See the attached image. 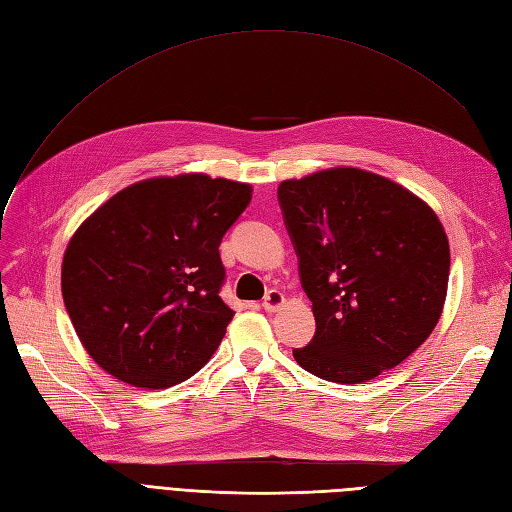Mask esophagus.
Listing matches in <instances>:
<instances>
[{"instance_id": "34e87169", "label": "esophagus", "mask_w": 512, "mask_h": 512, "mask_svg": "<svg viewBox=\"0 0 512 512\" xmlns=\"http://www.w3.org/2000/svg\"><path fill=\"white\" fill-rule=\"evenodd\" d=\"M284 294L280 290H269L265 294V299H262V309H267V312H275L277 307L284 305Z\"/></svg>"}]
</instances>
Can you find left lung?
Instances as JSON below:
<instances>
[{
	"mask_svg": "<svg viewBox=\"0 0 512 512\" xmlns=\"http://www.w3.org/2000/svg\"><path fill=\"white\" fill-rule=\"evenodd\" d=\"M277 200L316 318L294 361L322 380L361 384L408 359L446 299L451 250L438 215L361 168L282 181Z\"/></svg>",
	"mask_w": 512,
	"mask_h": 512,
	"instance_id": "obj_1",
	"label": "left lung"
}]
</instances>
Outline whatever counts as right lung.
Listing matches in <instances>:
<instances>
[{
	"instance_id": "obj_1",
	"label": "right lung",
	"mask_w": 512,
	"mask_h": 512,
	"mask_svg": "<svg viewBox=\"0 0 512 512\" xmlns=\"http://www.w3.org/2000/svg\"><path fill=\"white\" fill-rule=\"evenodd\" d=\"M250 200L252 185L192 173L134 183L89 215L61 294L91 359L141 389L203 369L235 316L220 297V243Z\"/></svg>"
}]
</instances>
